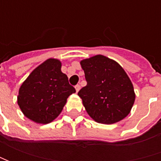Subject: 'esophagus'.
<instances>
[{
	"label": "esophagus",
	"instance_id": "1",
	"mask_svg": "<svg viewBox=\"0 0 161 161\" xmlns=\"http://www.w3.org/2000/svg\"><path fill=\"white\" fill-rule=\"evenodd\" d=\"M80 90V85H76V86H75V90H76V93H78Z\"/></svg>",
	"mask_w": 161,
	"mask_h": 161
}]
</instances>
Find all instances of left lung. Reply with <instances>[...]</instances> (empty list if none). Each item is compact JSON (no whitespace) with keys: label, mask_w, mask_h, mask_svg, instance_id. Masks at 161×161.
I'll list each match as a JSON object with an SVG mask.
<instances>
[{"label":"left lung","mask_w":161,"mask_h":161,"mask_svg":"<svg viewBox=\"0 0 161 161\" xmlns=\"http://www.w3.org/2000/svg\"><path fill=\"white\" fill-rule=\"evenodd\" d=\"M87 86L78 95L88 114L104 125L120 122L130 114L135 101L133 85L117 62L97 54L80 62Z\"/></svg>","instance_id":"obj_1"}]
</instances>
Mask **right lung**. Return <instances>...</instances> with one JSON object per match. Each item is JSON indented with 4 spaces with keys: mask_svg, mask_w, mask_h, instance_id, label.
Returning a JSON list of instances; mask_svg holds the SVG:
<instances>
[{
    "mask_svg": "<svg viewBox=\"0 0 161 161\" xmlns=\"http://www.w3.org/2000/svg\"><path fill=\"white\" fill-rule=\"evenodd\" d=\"M61 68L60 60L47 59L31 71L19 87L18 105L29 120L42 125L53 122L69 96L75 93Z\"/></svg>",
    "mask_w": 161,
    "mask_h": 161,
    "instance_id": "right-lung-1",
    "label": "right lung"
}]
</instances>
